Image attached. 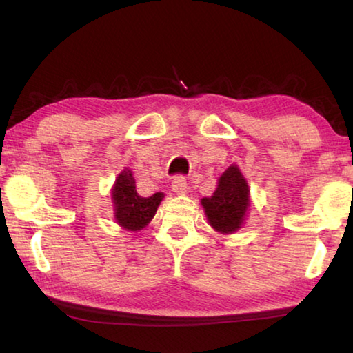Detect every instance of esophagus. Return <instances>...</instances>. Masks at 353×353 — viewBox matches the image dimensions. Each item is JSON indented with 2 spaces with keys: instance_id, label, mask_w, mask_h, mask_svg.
<instances>
[{
  "instance_id": "34e87169",
  "label": "esophagus",
  "mask_w": 353,
  "mask_h": 353,
  "mask_svg": "<svg viewBox=\"0 0 353 353\" xmlns=\"http://www.w3.org/2000/svg\"><path fill=\"white\" fill-rule=\"evenodd\" d=\"M171 188L177 194H185L188 191L187 179H185L183 176H176L174 179H172V182H171Z\"/></svg>"
}]
</instances>
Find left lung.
Wrapping results in <instances>:
<instances>
[{
	"label": "left lung",
	"mask_w": 353,
	"mask_h": 353,
	"mask_svg": "<svg viewBox=\"0 0 353 353\" xmlns=\"http://www.w3.org/2000/svg\"><path fill=\"white\" fill-rule=\"evenodd\" d=\"M208 224L223 235L235 234L243 227L250 207V188L246 177L230 165L218 179V185L210 198H202Z\"/></svg>",
	"instance_id": "8db88e82"
}]
</instances>
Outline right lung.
Returning a JSON list of instances; mask_svg holds the SVG:
<instances>
[{
  "label": "right lung",
  "instance_id": "1",
  "mask_svg": "<svg viewBox=\"0 0 353 353\" xmlns=\"http://www.w3.org/2000/svg\"><path fill=\"white\" fill-rule=\"evenodd\" d=\"M163 198V193H154L149 198H141L137 193L132 171L124 168L117 176L112 187L113 216H115L117 224L129 232L145 229L151 223Z\"/></svg>",
  "mask_w": 353,
  "mask_h": 353
}]
</instances>
